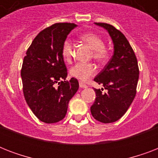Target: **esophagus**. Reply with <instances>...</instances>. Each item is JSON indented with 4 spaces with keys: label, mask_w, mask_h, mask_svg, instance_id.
Returning a JSON list of instances; mask_svg holds the SVG:
<instances>
[{
    "label": "esophagus",
    "mask_w": 158,
    "mask_h": 158,
    "mask_svg": "<svg viewBox=\"0 0 158 158\" xmlns=\"http://www.w3.org/2000/svg\"><path fill=\"white\" fill-rule=\"evenodd\" d=\"M79 87H80L81 89H86V88H88V85H86V84H84V83H82V82H79Z\"/></svg>",
    "instance_id": "1"
}]
</instances>
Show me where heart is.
Listing matches in <instances>:
<instances>
[{
	"label": "heart",
	"instance_id": "1",
	"mask_svg": "<svg viewBox=\"0 0 158 158\" xmlns=\"http://www.w3.org/2000/svg\"><path fill=\"white\" fill-rule=\"evenodd\" d=\"M84 43L93 50V56L98 61H105L108 57V52L105 48L103 39L94 33H87L80 36ZM61 55L66 62H71L73 58V44L69 39L64 41L61 47ZM71 76L80 81L85 82L96 74V67L93 63H77L69 70Z\"/></svg>",
	"mask_w": 158,
	"mask_h": 158
}]
</instances>
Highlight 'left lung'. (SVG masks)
Instances as JSON below:
<instances>
[{
	"label": "left lung",
	"mask_w": 158,
	"mask_h": 158,
	"mask_svg": "<svg viewBox=\"0 0 158 158\" xmlns=\"http://www.w3.org/2000/svg\"><path fill=\"white\" fill-rule=\"evenodd\" d=\"M107 31L114 45V54L103 69L94 78L107 92L95 89L97 98L90 108L94 119L102 123H112L127 111L136 95L139 66L130 43L120 31L110 24L95 23Z\"/></svg>",
	"instance_id": "8db88e82"
}]
</instances>
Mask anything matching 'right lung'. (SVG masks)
<instances>
[{
	"label": "right lung",
	"mask_w": 158,
	"mask_h": 158,
	"mask_svg": "<svg viewBox=\"0 0 158 158\" xmlns=\"http://www.w3.org/2000/svg\"><path fill=\"white\" fill-rule=\"evenodd\" d=\"M70 23H57L36 36L23 58L21 69L26 102L38 120L56 123L66 115L68 103L79 89V82L65 80L67 69L61 47L72 29Z\"/></svg>",
	"instance_id": "obj_1"
}]
</instances>
